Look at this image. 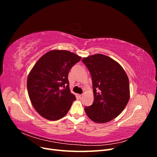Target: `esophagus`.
I'll use <instances>...</instances> for the list:
<instances>
[{"label":"esophagus","mask_w":157,"mask_h":157,"mask_svg":"<svg viewBox=\"0 0 157 157\" xmlns=\"http://www.w3.org/2000/svg\"><path fill=\"white\" fill-rule=\"evenodd\" d=\"M78 97L79 98V99H82L83 97V94H79L78 95Z\"/></svg>","instance_id":"obj_1"}]
</instances>
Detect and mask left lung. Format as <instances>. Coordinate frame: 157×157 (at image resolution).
<instances>
[{
  "label": "left lung",
  "mask_w": 157,
  "mask_h": 157,
  "mask_svg": "<svg viewBox=\"0 0 157 157\" xmlns=\"http://www.w3.org/2000/svg\"><path fill=\"white\" fill-rule=\"evenodd\" d=\"M82 62L92 76L94 102L85 107L87 116L96 123L117 117L130 99L129 79L121 65L109 57L97 54L84 58Z\"/></svg>",
  "instance_id": "8db88e82"
}]
</instances>
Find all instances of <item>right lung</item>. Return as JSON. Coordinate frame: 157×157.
Returning a JSON list of instances; mask_svg holds the SVG:
<instances>
[{
    "label": "right lung",
    "mask_w": 157,
    "mask_h": 157,
    "mask_svg": "<svg viewBox=\"0 0 157 157\" xmlns=\"http://www.w3.org/2000/svg\"><path fill=\"white\" fill-rule=\"evenodd\" d=\"M80 59L69 51L54 50L42 56L31 70L27 81L28 94L42 117L57 121L68 113L76 99L70 91L68 75Z\"/></svg>",
    "instance_id": "add662e5"
}]
</instances>
